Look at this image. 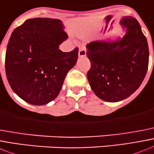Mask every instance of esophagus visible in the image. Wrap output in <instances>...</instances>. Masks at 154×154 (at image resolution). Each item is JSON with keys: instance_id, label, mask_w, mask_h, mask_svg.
I'll return each mask as SVG.
<instances>
[{"instance_id": "1", "label": "esophagus", "mask_w": 154, "mask_h": 154, "mask_svg": "<svg viewBox=\"0 0 154 154\" xmlns=\"http://www.w3.org/2000/svg\"><path fill=\"white\" fill-rule=\"evenodd\" d=\"M78 55L79 57H85L86 55V49L85 47H81L79 49V52H78Z\"/></svg>"}]
</instances>
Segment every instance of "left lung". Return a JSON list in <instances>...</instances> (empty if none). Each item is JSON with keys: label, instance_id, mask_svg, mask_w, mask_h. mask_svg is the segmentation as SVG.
I'll list each match as a JSON object with an SVG mask.
<instances>
[{"label": "left lung", "instance_id": "left-lung-1", "mask_svg": "<svg viewBox=\"0 0 154 154\" xmlns=\"http://www.w3.org/2000/svg\"><path fill=\"white\" fill-rule=\"evenodd\" d=\"M120 23L127 28L121 39L87 45L86 54L91 62L88 82L95 94L107 102H118L133 94L148 69V43L139 23L124 16Z\"/></svg>", "mask_w": 154, "mask_h": 154}]
</instances>
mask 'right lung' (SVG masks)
Listing matches in <instances>:
<instances>
[{
  "mask_svg": "<svg viewBox=\"0 0 154 154\" xmlns=\"http://www.w3.org/2000/svg\"><path fill=\"white\" fill-rule=\"evenodd\" d=\"M68 38L59 20L34 18L13 31L5 54V72L12 89L33 105L57 97L66 76L78 57V48L59 50Z\"/></svg>",
  "mask_w": 154,
  "mask_h": 154,
  "instance_id": "add662e5",
  "label": "right lung"
}]
</instances>
